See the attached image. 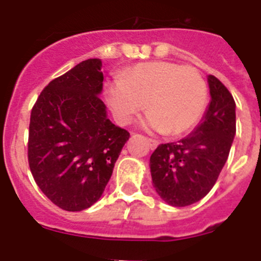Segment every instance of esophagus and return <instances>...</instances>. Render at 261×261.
I'll return each mask as SVG.
<instances>
[{
    "label": "esophagus",
    "mask_w": 261,
    "mask_h": 261,
    "mask_svg": "<svg viewBox=\"0 0 261 261\" xmlns=\"http://www.w3.org/2000/svg\"><path fill=\"white\" fill-rule=\"evenodd\" d=\"M147 144L150 146V149H155L158 146V141L156 140H153V138H147Z\"/></svg>",
    "instance_id": "esophagus-1"
}]
</instances>
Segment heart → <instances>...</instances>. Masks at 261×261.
Segmentation results:
<instances>
[{
	"instance_id": "1",
	"label": "heart",
	"mask_w": 261,
	"mask_h": 261,
	"mask_svg": "<svg viewBox=\"0 0 261 261\" xmlns=\"http://www.w3.org/2000/svg\"><path fill=\"white\" fill-rule=\"evenodd\" d=\"M107 100L117 123H130L146 105L151 128L180 136L201 117L206 85L192 66L171 61L141 62L108 85Z\"/></svg>"
}]
</instances>
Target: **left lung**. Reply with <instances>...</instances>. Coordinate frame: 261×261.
<instances>
[{
	"label": "left lung",
	"mask_w": 261,
	"mask_h": 261,
	"mask_svg": "<svg viewBox=\"0 0 261 261\" xmlns=\"http://www.w3.org/2000/svg\"><path fill=\"white\" fill-rule=\"evenodd\" d=\"M211 105L193 133L161 144L150 156L154 188L172 206H187L208 195L230 153L235 130V102L227 87L208 77Z\"/></svg>",
	"instance_id": "left-lung-1"
}]
</instances>
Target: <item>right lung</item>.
I'll return each instance as SVG.
<instances>
[{
    "instance_id": "1",
    "label": "right lung",
    "mask_w": 261,
    "mask_h": 261,
    "mask_svg": "<svg viewBox=\"0 0 261 261\" xmlns=\"http://www.w3.org/2000/svg\"><path fill=\"white\" fill-rule=\"evenodd\" d=\"M102 61L89 59L43 89L31 110L27 156L41 192L80 212L102 196L129 132L107 119Z\"/></svg>"
}]
</instances>
